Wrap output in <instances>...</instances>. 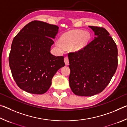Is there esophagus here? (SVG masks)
<instances>
[{
	"label": "esophagus",
	"instance_id": "34e87169",
	"mask_svg": "<svg viewBox=\"0 0 127 127\" xmlns=\"http://www.w3.org/2000/svg\"><path fill=\"white\" fill-rule=\"evenodd\" d=\"M64 62H65V64L66 65H68L69 64V59L67 57H65L64 58Z\"/></svg>",
	"mask_w": 127,
	"mask_h": 127
}]
</instances>
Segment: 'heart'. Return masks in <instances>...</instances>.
Wrapping results in <instances>:
<instances>
[{"label": "heart", "instance_id": "heart-1", "mask_svg": "<svg viewBox=\"0 0 127 127\" xmlns=\"http://www.w3.org/2000/svg\"><path fill=\"white\" fill-rule=\"evenodd\" d=\"M90 38L88 32L80 30H74L63 34L59 38L58 45L65 49L73 47L74 50H79L86 45Z\"/></svg>", "mask_w": 127, "mask_h": 127}]
</instances>
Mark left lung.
Masks as SVG:
<instances>
[{"label":"left lung","instance_id":"8db88e82","mask_svg":"<svg viewBox=\"0 0 127 127\" xmlns=\"http://www.w3.org/2000/svg\"><path fill=\"white\" fill-rule=\"evenodd\" d=\"M96 37L84 48L68 53L69 83L78 96H91L104 90L118 66V49L106 29L89 26Z\"/></svg>","mask_w":127,"mask_h":127}]
</instances>
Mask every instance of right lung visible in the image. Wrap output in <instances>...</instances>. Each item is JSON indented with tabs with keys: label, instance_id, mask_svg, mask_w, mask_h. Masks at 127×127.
<instances>
[{
	"label": "right lung",
	"instance_id": "obj_1",
	"mask_svg": "<svg viewBox=\"0 0 127 127\" xmlns=\"http://www.w3.org/2000/svg\"><path fill=\"white\" fill-rule=\"evenodd\" d=\"M59 27L40 21L26 25L14 37L9 55L12 76L17 86L33 94H43L53 76L65 65L64 57L50 53Z\"/></svg>",
	"mask_w": 127,
	"mask_h": 127
}]
</instances>
